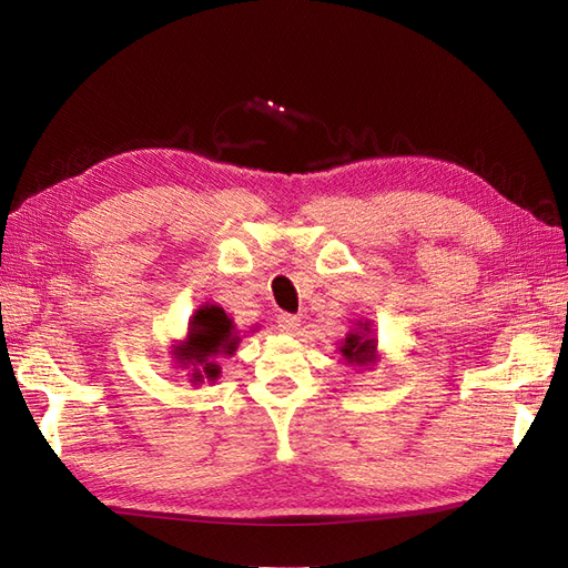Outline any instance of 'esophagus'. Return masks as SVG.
I'll return each mask as SVG.
<instances>
[{
  "label": "esophagus",
  "instance_id": "1",
  "mask_svg": "<svg viewBox=\"0 0 568 568\" xmlns=\"http://www.w3.org/2000/svg\"><path fill=\"white\" fill-rule=\"evenodd\" d=\"M275 328H278L281 333H285V335H290V333H295L297 328H300V318L295 316V314H278L275 316Z\"/></svg>",
  "mask_w": 568,
  "mask_h": 568
}]
</instances>
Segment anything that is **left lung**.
Listing matches in <instances>:
<instances>
[{
	"instance_id": "8db88e82",
	"label": "left lung",
	"mask_w": 568,
	"mask_h": 568,
	"mask_svg": "<svg viewBox=\"0 0 568 568\" xmlns=\"http://www.w3.org/2000/svg\"><path fill=\"white\" fill-rule=\"evenodd\" d=\"M366 331V328H364ZM343 356L352 364H368L371 359H374V352H376V343L374 337H366L364 333H349L345 337V345H343Z\"/></svg>"
}]
</instances>
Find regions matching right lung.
I'll return each instance as SVG.
<instances>
[{"instance_id": "1", "label": "right lung", "mask_w": 568, "mask_h": 568, "mask_svg": "<svg viewBox=\"0 0 568 568\" xmlns=\"http://www.w3.org/2000/svg\"><path fill=\"white\" fill-rule=\"evenodd\" d=\"M237 345V335L233 333V321L225 316L221 306L206 304L192 316L187 343L178 349V359L185 366H192V378L202 381L204 373L209 381L219 376V366L214 364L216 354H233Z\"/></svg>"}]
</instances>
